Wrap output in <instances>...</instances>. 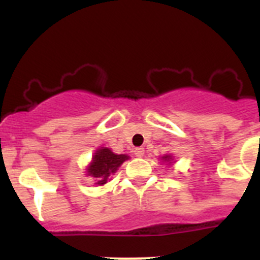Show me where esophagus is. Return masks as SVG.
<instances>
[{
  "label": "esophagus",
  "instance_id": "esophagus-1",
  "mask_svg": "<svg viewBox=\"0 0 260 260\" xmlns=\"http://www.w3.org/2000/svg\"><path fill=\"white\" fill-rule=\"evenodd\" d=\"M135 154H136V157H143L145 156V148H142V147H138V148L135 149Z\"/></svg>",
  "mask_w": 260,
  "mask_h": 260
}]
</instances>
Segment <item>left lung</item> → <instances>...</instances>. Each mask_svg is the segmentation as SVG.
<instances>
[{
  "instance_id": "1",
  "label": "left lung",
  "mask_w": 260,
  "mask_h": 260,
  "mask_svg": "<svg viewBox=\"0 0 260 260\" xmlns=\"http://www.w3.org/2000/svg\"><path fill=\"white\" fill-rule=\"evenodd\" d=\"M159 158H161L162 162H165V164H167V165H174L175 164V162H174L175 158L172 157V154H165V156H161Z\"/></svg>"
}]
</instances>
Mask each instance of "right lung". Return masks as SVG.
<instances>
[{
	"label": "right lung",
	"mask_w": 260,
	"mask_h": 260,
	"mask_svg": "<svg viewBox=\"0 0 260 260\" xmlns=\"http://www.w3.org/2000/svg\"><path fill=\"white\" fill-rule=\"evenodd\" d=\"M127 159H129V156L127 154H117L108 147H99L86 166L85 175L94 177L95 185L103 186Z\"/></svg>",
	"instance_id": "1"
}]
</instances>
